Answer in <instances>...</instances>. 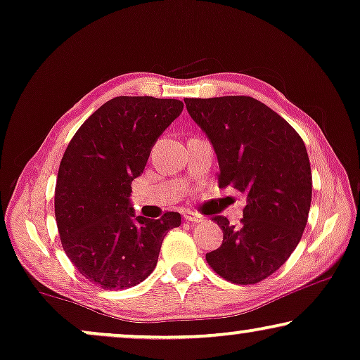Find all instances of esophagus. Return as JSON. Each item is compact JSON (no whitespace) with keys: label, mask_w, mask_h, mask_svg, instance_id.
Instances as JSON below:
<instances>
[{"label":"esophagus","mask_w":360,"mask_h":360,"mask_svg":"<svg viewBox=\"0 0 360 360\" xmlns=\"http://www.w3.org/2000/svg\"><path fill=\"white\" fill-rule=\"evenodd\" d=\"M184 220L186 221H194V224H197V221H202V217L199 215V214H195V212H192V210H186L184 212Z\"/></svg>","instance_id":"1"}]
</instances>
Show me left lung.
<instances>
[{"label":"left lung","mask_w":360,"mask_h":360,"mask_svg":"<svg viewBox=\"0 0 360 360\" xmlns=\"http://www.w3.org/2000/svg\"><path fill=\"white\" fill-rule=\"evenodd\" d=\"M184 103L214 146L219 186L246 194L240 225L214 217L224 241L205 259L233 283L261 282L288 259L305 230L311 204L305 143L285 119L250 96Z\"/></svg>","instance_id":"1"}]
</instances>
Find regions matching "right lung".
Masks as SVG:
<instances>
[{
	"label": "right lung",
	"mask_w": 360,
	"mask_h": 360,
	"mask_svg": "<svg viewBox=\"0 0 360 360\" xmlns=\"http://www.w3.org/2000/svg\"><path fill=\"white\" fill-rule=\"evenodd\" d=\"M182 108L178 99L119 96L91 114L65 150L55 186L60 240L79 274L103 288L145 281L166 233L181 225L178 212L158 220L135 215L130 194Z\"/></svg>",
	"instance_id": "1"
}]
</instances>
